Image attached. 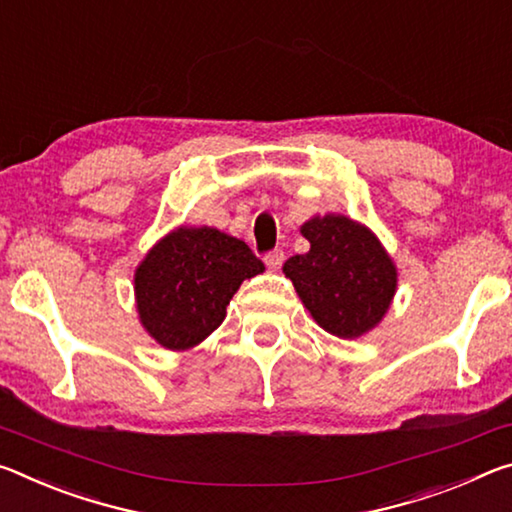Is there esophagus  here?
I'll use <instances>...</instances> for the list:
<instances>
[{
    "label": "esophagus",
    "instance_id": "34e87169",
    "mask_svg": "<svg viewBox=\"0 0 512 512\" xmlns=\"http://www.w3.org/2000/svg\"><path fill=\"white\" fill-rule=\"evenodd\" d=\"M265 265H267V270L270 272H276L279 270V267L283 265V261H286V254H283L281 249H274V251H270V254H265Z\"/></svg>",
    "mask_w": 512,
    "mask_h": 512
}]
</instances>
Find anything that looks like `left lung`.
<instances>
[{"mask_svg":"<svg viewBox=\"0 0 512 512\" xmlns=\"http://www.w3.org/2000/svg\"><path fill=\"white\" fill-rule=\"evenodd\" d=\"M306 254L283 263L301 304L326 333L354 340L388 313L397 292V265L365 224L347 215H313L301 224Z\"/></svg>","mask_w":512,"mask_h":512,"instance_id":"1","label":"left lung"}]
</instances>
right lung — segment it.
Returning <instances> with one entry per match:
<instances>
[{
  "mask_svg": "<svg viewBox=\"0 0 512 512\" xmlns=\"http://www.w3.org/2000/svg\"><path fill=\"white\" fill-rule=\"evenodd\" d=\"M263 270L242 240L213 226L181 224L136 267L138 320L161 347L192 349L224 322L240 283Z\"/></svg>",
  "mask_w": 512,
  "mask_h": 512,
  "instance_id": "right-lung-1",
  "label": "right lung"
}]
</instances>
